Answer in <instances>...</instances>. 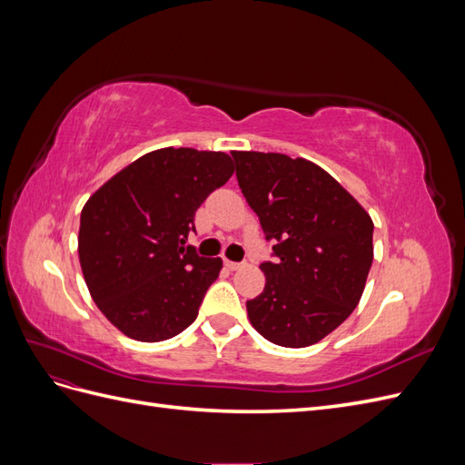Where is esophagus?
<instances>
[{"mask_svg":"<svg viewBox=\"0 0 465 465\" xmlns=\"http://www.w3.org/2000/svg\"><path fill=\"white\" fill-rule=\"evenodd\" d=\"M224 267H227L229 272H236V270H241L242 263H238V262H231V260H224Z\"/></svg>","mask_w":465,"mask_h":465,"instance_id":"34e87169","label":"esophagus"}]
</instances>
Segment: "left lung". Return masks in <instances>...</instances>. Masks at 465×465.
I'll return each mask as SVG.
<instances>
[{
	"label": "left lung",
	"instance_id": "1",
	"mask_svg": "<svg viewBox=\"0 0 465 465\" xmlns=\"http://www.w3.org/2000/svg\"><path fill=\"white\" fill-rule=\"evenodd\" d=\"M236 178L260 217L273 262L246 302L252 326L281 347L323 340L359 304L372 265L371 215L318 164L281 153L234 151Z\"/></svg>",
	"mask_w": 465,
	"mask_h": 465
}]
</instances>
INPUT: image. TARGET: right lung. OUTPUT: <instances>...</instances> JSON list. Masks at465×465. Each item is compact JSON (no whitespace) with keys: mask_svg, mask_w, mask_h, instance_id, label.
I'll use <instances>...</instances> for the list:
<instances>
[{"mask_svg":"<svg viewBox=\"0 0 465 465\" xmlns=\"http://www.w3.org/2000/svg\"><path fill=\"white\" fill-rule=\"evenodd\" d=\"M234 173L221 151L164 147L128 164L81 211L83 277L112 326L137 341H164L198 318L221 258L184 246L193 215Z\"/></svg>","mask_w":465,"mask_h":465,"instance_id":"obj_1","label":"right lung"}]
</instances>
